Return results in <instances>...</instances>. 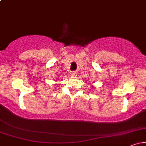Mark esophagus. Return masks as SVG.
Listing matches in <instances>:
<instances>
[{"mask_svg": "<svg viewBox=\"0 0 146 146\" xmlns=\"http://www.w3.org/2000/svg\"><path fill=\"white\" fill-rule=\"evenodd\" d=\"M71 75H73V76H76L77 75V72L76 71H72L71 72Z\"/></svg>", "mask_w": 146, "mask_h": 146, "instance_id": "obj_1", "label": "esophagus"}]
</instances>
